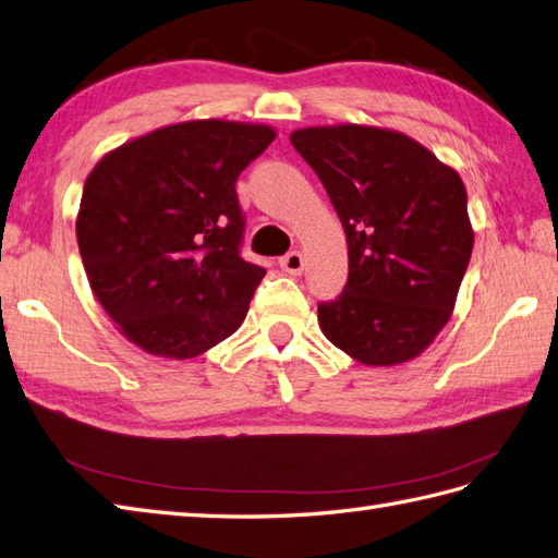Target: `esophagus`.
<instances>
[{
	"instance_id": "obj_1",
	"label": "esophagus",
	"mask_w": 558,
	"mask_h": 558,
	"mask_svg": "<svg viewBox=\"0 0 558 558\" xmlns=\"http://www.w3.org/2000/svg\"><path fill=\"white\" fill-rule=\"evenodd\" d=\"M279 265H281L283 271H289V275H301L303 267H305V257H303L301 251H291V253L281 257Z\"/></svg>"
}]
</instances>
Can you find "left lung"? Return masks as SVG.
I'll return each mask as SVG.
<instances>
[{
	"mask_svg": "<svg viewBox=\"0 0 558 558\" xmlns=\"http://www.w3.org/2000/svg\"><path fill=\"white\" fill-rule=\"evenodd\" d=\"M291 144L317 172L348 239L343 293L319 303V326L352 360L416 357L452 317L473 251L457 170L396 130L305 128Z\"/></svg>",
	"mask_w": 558,
	"mask_h": 558,
	"instance_id": "obj_1",
	"label": "left lung"
}]
</instances>
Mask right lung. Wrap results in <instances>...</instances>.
Here are the masks:
<instances>
[{
	"instance_id": "right-lung-1",
	"label": "right lung",
	"mask_w": 558,
	"mask_h": 558,
	"mask_svg": "<svg viewBox=\"0 0 558 558\" xmlns=\"http://www.w3.org/2000/svg\"><path fill=\"white\" fill-rule=\"evenodd\" d=\"M275 137L251 122H180L118 146L89 172L77 246L128 341L186 360L246 319L265 267L241 257L236 180Z\"/></svg>"
}]
</instances>
